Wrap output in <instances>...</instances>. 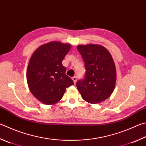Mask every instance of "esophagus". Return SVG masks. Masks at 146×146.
<instances>
[{
    "label": "esophagus",
    "instance_id": "obj_1",
    "mask_svg": "<svg viewBox=\"0 0 146 146\" xmlns=\"http://www.w3.org/2000/svg\"><path fill=\"white\" fill-rule=\"evenodd\" d=\"M72 80H73V81L74 82V84H75L76 82V80H77V78H76V76H73V77L72 78Z\"/></svg>",
    "mask_w": 146,
    "mask_h": 146
}]
</instances>
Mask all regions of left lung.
Returning <instances> with one entry per match:
<instances>
[{
    "mask_svg": "<svg viewBox=\"0 0 146 146\" xmlns=\"http://www.w3.org/2000/svg\"><path fill=\"white\" fill-rule=\"evenodd\" d=\"M77 49L86 71L83 80L76 82V87L87 102L100 103L107 100L115 88L116 69L112 55L99 44H80Z\"/></svg>",
    "mask_w": 146,
    "mask_h": 146,
    "instance_id": "1",
    "label": "left lung"
}]
</instances>
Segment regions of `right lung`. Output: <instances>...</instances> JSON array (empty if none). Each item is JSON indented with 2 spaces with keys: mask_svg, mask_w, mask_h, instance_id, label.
I'll list each match as a JSON object with an SVG mask.
<instances>
[{
  "mask_svg": "<svg viewBox=\"0 0 146 146\" xmlns=\"http://www.w3.org/2000/svg\"><path fill=\"white\" fill-rule=\"evenodd\" d=\"M71 47L70 44L51 41L38 48L32 55L27 70L28 86L34 96L44 104L57 103L66 89L74 84L62 64Z\"/></svg>",
  "mask_w": 146,
  "mask_h": 146,
  "instance_id": "1",
  "label": "right lung"
}]
</instances>
